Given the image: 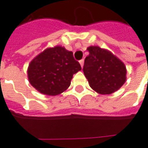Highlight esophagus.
<instances>
[{"label":"esophagus","mask_w":148,"mask_h":148,"mask_svg":"<svg viewBox=\"0 0 148 148\" xmlns=\"http://www.w3.org/2000/svg\"><path fill=\"white\" fill-rule=\"evenodd\" d=\"M79 62H80V65L82 67H83V65H84V59H81L80 61H79Z\"/></svg>","instance_id":"esophagus-1"}]
</instances>
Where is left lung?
<instances>
[{"mask_svg":"<svg viewBox=\"0 0 148 148\" xmlns=\"http://www.w3.org/2000/svg\"><path fill=\"white\" fill-rule=\"evenodd\" d=\"M85 58L83 72L90 87L101 94H110L121 88L126 81V67L109 51L91 46Z\"/></svg>","mask_w":148,"mask_h":148,"instance_id":"1","label":"left lung"}]
</instances>
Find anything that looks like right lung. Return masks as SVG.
<instances>
[{"label":"right lung","mask_w":148,"mask_h":148,"mask_svg":"<svg viewBox=\"0 0 148 148\" xmlns=\"http://www.w3.org/2000/svg\"><path fill=\"white\" fill-rule=\"evenodd\" d=\"M81 70L73 52L57 46L46 49L31 62L27 76L31 85L39 92L55 96L70 86L73 74Z\"/></svg>","instance_id":"add662e5"}]
</instances>
